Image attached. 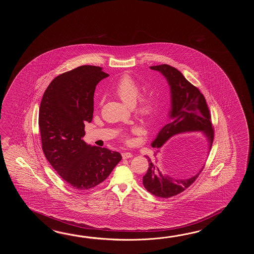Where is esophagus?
Instances as JSON below:
<instances>
[{
  "instance_id": "34e87169",
  "label": "esophagus",
  "mask_w": 254,
  "mask_h": 254,
  "mask_svg": "<svg viewBox=\"0 0 254 254\" xmlns=\"http://www.w3.org/2000/svg\"><path fill=\"white\" fill-rule=\"evenodd\" d=\"M122 156H123L124 159H129V158H131L133 155L130 152H124V153H122Z\"/></svg>"
}]
</instances>
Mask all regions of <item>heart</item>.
I'll return each instance as SVG.
<instances>
[{
	"instance_id": "1",
	"label": "heart",
	"mask_w": 254,
	"mask_h": 254,
	"mask_svg": "<svg viewBox=\"0 0 254 254\" xmlns=\"http://www.w3.org/2000/svg\"><path fill=\"white\" fill-rule=\"evenodd\" d=\"M115 94L127 106L132 107L140 96V87L138 82L129 75L123 76L120 79L116 87ZM156 111V103L151 95H143L139 99L137 114L143 118H150Z\"/></svg>"
}]
</instances>
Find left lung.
<instances>
[{
	"label": "left lung",
	"mask_w": 254,
	"mask_h": 254,
	"mask_svg": "<svg viewBox=\"0 0 254 254\" xmlns=\"http://www.w3.org/2000/svg\"><path fill=\"white\" fill-rule=\"evenodd\" d=\"M150 68L161 72L167 80L171 91V110L166 125L160 129L156 138L151 142V146L159 150L153 156L146 157L149 168L143 176L142 184L151 194L166 199L183 192L193 184L204 164L190 178H173L163 173L160 167L157 158V153L161 151L160 148L173 136L200 131L206 137L209 153L213 142L214 131L205 98L197 87L187 81L180 70L170 65H156Z\"/></svg>",
	"instance_id": "1"
}]
</instances>
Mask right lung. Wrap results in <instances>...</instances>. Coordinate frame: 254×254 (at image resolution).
<instances>
[{"label": "right lung", "mask_w": 254, "mask_h": 254, "mask_svg": "<svg viewBox=\"0 0 254 254\" xmlns=\"http://www.w3.org/2000/svg\"><path fill=\"white\" fill-rule=\"evenodd\" d=\"M102 70L82 65L55 77L39 110L44 155L71 188L80 190L103 183L122 160L119 152L82 140L85 124L92 122L96 85L109 76Z\"/></svg>", "instance_id": "add662e5"}]
</instances>
